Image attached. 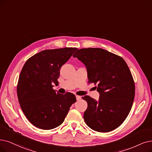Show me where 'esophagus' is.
<instances>
[{
	"label": "esophagus",
	"mask_w": 152,
	"mask_h": 152,
	"mask_svg": "<svg viewBox=\"0 0 152 152\" xmlns=\"http://www.w3.org/2000/svg\"><path fill=\"white\" fill-rule=\"evenodd\" d=\"M76 99L77 100H79L81 99V96H78V95H76Z\"/></svg>",
	"instance_id": "34e87169"
}]
</instances>
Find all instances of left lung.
<instances>
[{
    "instance_id": "obj_1",
    "label": "left lung",
    "mask_w": 152,
    "mask_h": 152,
    "mask_svg": "<svg viewBox=\"0 0 152 152\" xmlns=\"http://www.w3.org/2000/svg\"><path fill=\"white\" fill-rule=\"evenodd\" d=\"M86 65L89 83L97 84L98 101L82 97L88 104L83 118L92 130L108 132L122 124L131 110L135 83L125 60L100 48L78 50L73 55Z\"/></svg>"
}]
</instances>
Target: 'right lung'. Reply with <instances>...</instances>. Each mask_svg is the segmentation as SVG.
<instances>
[{"label": "right lung", "instance_id": "right-lung-1", "mask_svg": "<svg viewBox=\"0 0 152 152\" xmlns=\"http://www.w3.org/2000/svg\"><path fill=\"white\" fill-rule=\"evenodd\" d=\"M77 50L66 47L43 50L24 64L17 84L18 100L27 118L37 128L50 130L61 125L76 102L73 94H60L52 87L58 84L60 68Z\"/></svg>", "mask_w": 152, "mask_h": 152}]
</instances>
